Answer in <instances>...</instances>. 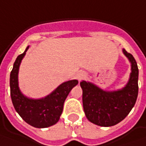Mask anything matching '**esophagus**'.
Wrapping results in <instances>:
<instances>
[{
    "instance_id": "obj_1",
    "label": "esophagus",
    "mask_w": 146,
    "mask_h": 146,
    "mask_svg": "<svg viewBox=\"0 0 146 146\" xmlns=\"http://www.w3.org/2000/svg\"><path fill=\"white\" fill-rule=\"evenodd\" d=\"M86 73H85V72H79L77 74V79L79 82H81L84 78H86Z\"/></svg>"
}]
</instances>
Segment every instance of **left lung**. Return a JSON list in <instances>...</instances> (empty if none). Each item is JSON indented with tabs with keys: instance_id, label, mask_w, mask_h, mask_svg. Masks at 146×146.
<instances>
[{
	"instance_id": "obj_1",
	"label": "left lung",
	"mask_w": 146,
	"mask_h": 146,
	"mask_svg": "<svg viewBox=\"0 0 146 146\" xmlns=\"http://www.w3.org/2000/svg\"><path fill=\"white\" fill-rule=\"evenodd\" d=\"M131 62L130 78L127 85L115 91H105L94 84L82 81V103L86 118L102 127L115 125L125 118L134 107L138 95V67L132 54L123 49Z\"/></svg>"
}]
</instances>
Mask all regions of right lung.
<instances>
[{"mask_svg":"<svg viewBox=\"0 0 146 146\" xmlns=\"http://www.w3.org/2000/svg\"><path fill=\"white\" fill-rule=\"evenodd\" d=\"M19 55L10 73V95L16 111L28 124L35 128H48L56 123L63 111L64 103L71 90L77 86L78 81L71 80L60 85L52 93L40 99H32L24 96L18 87V70L21 61L26 55Z\"/></svg>","mask_w":146,"mask_h":146,"instance_id":"add662e5","label":"right lung"}]
</instances>
